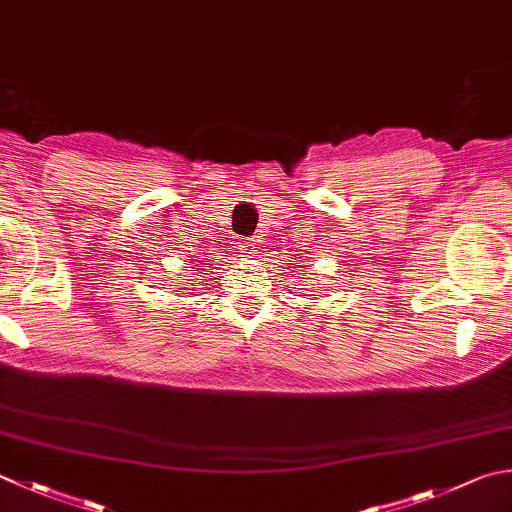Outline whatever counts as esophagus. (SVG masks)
I'll use <instances>...</instances> for the list:
<instances>
[{"instance_id": "1", "label": "esophagus", "mask_w": 512, "mask_h": 512, "mask_svg": "<svg viewBox=\"0 0 512 512\" xmlns=\"http://www.w3.org/2000/svg\"><path fill=\"white\" fill-rule=\"evenodd\" d=\"M242 253H244L246 257H253V255H255V248L250 246V244H246V246H242Z\"/></svg>"}]
</instances>
